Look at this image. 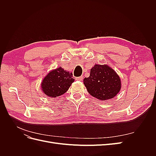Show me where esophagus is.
Wrapping results in <instances>:
<instances>
[{"instance_id":"obj_1","label":"esophagus","mask_w":156,"mask_h":156,"mask_svg":"<svg viewBox=\"0 0 156 156\" xmlns=\"http://www.w3.org/2000/svg\"><path fill=\"white\" fill-rule=\"evenodd\" d=\"M83 76L77 77L75 78V79H76L77 81H83Z\"/></svg>"}]
</instances>
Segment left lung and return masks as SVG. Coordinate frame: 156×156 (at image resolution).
<instances>
[{
	"label": "left lung",
	"mask_w": 156,
	"mask_h": 156,
	"mask_svg": "<svg viewBox=\"0 0 156 156\" xmlns=\"http://www.w3.org/2000/svg\"><path fill=\"white\" fill-rule=\"evenodd\" d=\"M83 81L91 96L103 101L114 98L121 88L119 76L107 65L96 64Z\"/></svg>",
	"instance_id": "left-lung-1"
}]
</instances>
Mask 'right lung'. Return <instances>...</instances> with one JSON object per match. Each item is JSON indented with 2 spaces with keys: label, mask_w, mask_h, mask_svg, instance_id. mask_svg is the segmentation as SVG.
<instances>
[{
  "label": "right lung",
  "mask_w": 156,
  "mask_h": 156,
  "mask_svg": "<svg viewBox=\"0 0 156 156\" xmlns=\"http://www.w3.org/2000/svg\"><path fill=\"white\" fill-rule=\"evenodd\" d=\"M72 73L58 68L50 72L41 83L42 90L47 96L56 98L68 91L74 81Z\"/></svg>",
  "instance_id": "1"
}]
</instances>
